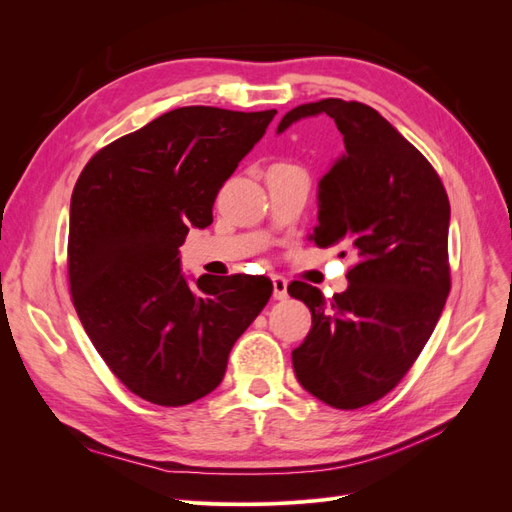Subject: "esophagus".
I'll use <instances>...</instances> for the list:
<instances>
[{
  "instance_id": "1",
  "label": "esophagus",
  "mask_w": 512,
  "mask_h": 512,
  "mask_svg": "<svg viewBox=\"0 0 512 512\" xmlns=\"http://www.w3.org/2000/svg\"><path fill=\"white\" fill-rule=\"evenodd\" d=\"M288 297V282L282 275H273V299L284 301Z\"/></svg>"
}]
</instances>
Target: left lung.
<instances>
[{"label": "left lung", "instance_id": "obj_1", "mask_svg": "<svg viewBox=\"0 0 512 512\" xmlns=\"http://www.w3.org/2000/svg\"><path fill=\"white\" fill-rule=\"evenodd\" d=\"M320 113L335 121L346 153L318 183V226L309 239L342 245L339 256L352 254L356 265L333 299L303 282L288 286L312 312L292 367L305 391L354 410L393 391L436 329L451 290V205L423 153L367 104H301L277 134Z\"/></svg>", "mask_w": 512, "mask_h": 512}]
</instances>
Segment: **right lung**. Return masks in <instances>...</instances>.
<instances>
[{
  "label": "right lung",
  "instance_id": "add662e5",
  "mask_svg": "<svg viewBox=\"0 0 512 512\" xmlns=\"http://www.w3.org/2000/svg\"><path fill=\"white\" fill-rule=\"evenodd\" d=\"M277 111L183 106L87 162L70 200L72 303L108 369L151 404L209 395L267 305L265 275L185 280L179 245L213 222L224 181Z\"/></svg>",
  "mask_w": 512,
  "mask_h": 512
}]
</instances>
